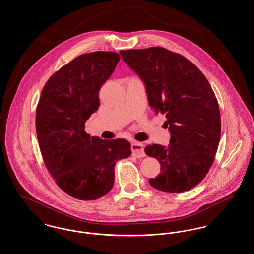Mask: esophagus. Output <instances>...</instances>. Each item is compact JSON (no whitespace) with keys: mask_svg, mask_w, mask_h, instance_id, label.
Here are the masks:
<instances>
[{"mask_svg":"<svg viewBox=\"0 0 254 254\" xmlns=\"http://www.w3.org/2000/svg\"><path fill=\"white\" fill-rule=\"evenodd\" d=\"M132 154L137 158L145 157V153L144 150V145L139 142H133L131 145Z\"/></svg>","mask_w":254,"mask_h":254,"instance_id":"obj_1","label":"esophagus"}]
</instances>
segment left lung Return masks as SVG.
<instances>
[{
  "instance_id": "1",
  "label": "left lung",
  "mask_w": 254,
  "mask_h": 254,
  "mask_svg": "<svg viewBox=\"0 0 254 254\" xmlns=\"http://www.w3.org/2000/svg\"><path fill=\"white\" fill-rule=\"evenodd\" d=\"M144 81L151 109L166 115L170 143L145 146L161 173L149 179L158 190L182 193L202 181L215 159L221 136L217 99L200 69L179 53L153 47L120 51Z\"/></svg>"
}]
</instances>
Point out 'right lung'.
<instances>
[{"mask_svg": "<svg viewBox=\"0 0 254 254\" xmlns=\"http://www.w3.org/2000/svg\"><path fill=\"white\" fill-rule=\"evenodd\" d=\"M119 61L113 51L76 57L49 78L37 106L44 163L57 186L75 199L96 200L109 193L116 162L131 153L125 139L102 140L85 131V121L100 106V87Z\"/></svg>", "mask_w": 254, "mask_h": 254, "instance_id": "1", "label": "right lung"}]
</instances>
